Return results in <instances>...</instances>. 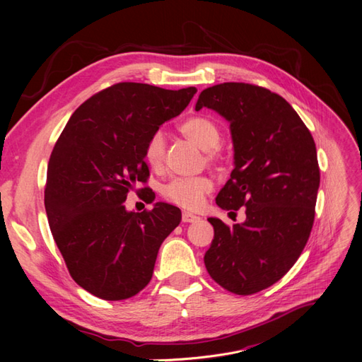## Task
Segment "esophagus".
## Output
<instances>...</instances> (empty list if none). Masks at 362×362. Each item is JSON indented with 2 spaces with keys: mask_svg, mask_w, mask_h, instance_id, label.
I'll use <instances>...</instances> for the list:
<instances>
[{
  "mask_svg": "<svg viewBox=\"0 0 362 362\" xmlns=\"http://www.w3.org/2000/svg\"><path fill=\"white\" fill-rule=\"evenodd\" d=\"M199 216H194V214H192V213H187V211H184L182 213V222L184 223H193V222H198L199 221Z\"/></svg>",
  "mask_w": 362,
  "mask_h": 362,
  "instance_id": "esophagus-1",
  "label": "esophagus"
}]
</instances>
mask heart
<instances>
[{"instance_id":"heart-1","label":"heart","mask_w":362,"mask_h":362,"mask_svg":"<svg viewBox=\"0 0 362 362\" xmlns=\"http://www.w3.org/2000/svg\"><path fill=\"white\" fill-rule=\"evenodd\" d=\"M181 133L190 139L193 144L198 145L201 149L208 151V160L217 158L216 148L221 144L222 131L218 125L210 117L194 116L185 120L181 125ZM145 158L151 166H158L164 158V134L163 131H156L152 134L145 146ZM213 182L206 177H193V178H173L169 182L163 185L161 194L164 199L187 208V210H194L202 204L204 196L211 192Z\"/></svg>"}]
</instances>
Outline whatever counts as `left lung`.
Instances as JSON below:
<instances>
[{"label":"left lung","mask_w":362,"mask_h":362,"mask_svg":"<svg viewBox=\"0 0 362 362\" xmlns=\"http://www.w3.org/2000/svg\"><path fill=\"white\" fill-rule=\"evenodd\" d=\"M211 108L229 122L234 169L216 204L246 221L210 217L214 238L204 262L225 290L254 294L273 286L298 261L314 223L320 170L310 129L282 96L246 83L202 90L196 112Z\"/></svg>","instance_id":"left-lung-1"}]
</instances>
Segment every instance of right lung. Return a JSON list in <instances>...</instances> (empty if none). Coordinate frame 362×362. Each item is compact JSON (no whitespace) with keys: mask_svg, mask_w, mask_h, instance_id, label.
<instances>
[{"mask_svg":"<svg viewBox=\"0 0 362 362\" xmlns=\"http://www.w3.org/2000/svg\"><path fill=\"white\" fill-rule=\"evenodd\" d=\"M196 92L117 83L76 108L52 149L48 223L72 279L96 298L122 300L144 290L161 243L181 222L170 204L134 213L124 202L149 175L148 139Z\"/></svg>","mask_w":362,"mask_h":362,"instance_id":"1","label":"right lung"}]
</instances>
